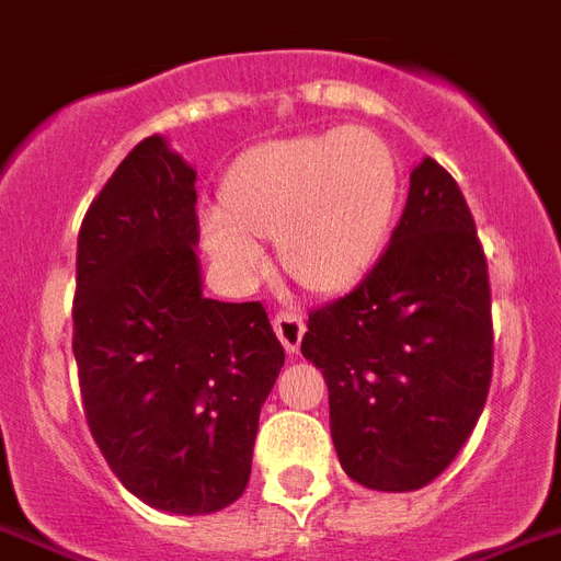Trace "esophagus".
<instances>
[{"label": "esophagus", "mask_w": 561, "mask_h": 561, "mask_svg": "<svg viewBox=\"0 0 561 561\" xmlns=\"http://www.w3.org/2000/svg\"><path fill=\"white\" fill-rule=\"evenodd\" d=\"M273 329H276V335H279L282 347L288 350V353H297L299 341H302V332H306L302 314H297V311H279V314L273 318Z\"/></svg>", "instance_id": "1"}]
</instances>
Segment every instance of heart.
<instances>
[{
  "label": "heart",
  "mask_w": 561,
  "mask_h": 561,
  "mask_svg": "<svg viewBox=\"0 0 561 561\" xmlns=\"http://www.w3.org/2000/svg\"><path fill=\"white\" fill-rule=\"evenodd\" d=\"M400 170L391 147L367 128L271 140L243 152L226 176V208L203 211V241L234 285L267 267L262 241L276 238L282 264L314 290H341L370 267L394 217Z\"/></svg>",
  "instance_id": "heart-1"
}]
</instances>
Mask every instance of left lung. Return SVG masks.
Segmentation results:
<instances>
[{
    "mask_svg": "<svg viewBox=\"0 0 561 561\" xmlns=\"http://www.w3.org/2000/svg\"><path fill=\"white\" fill-rule=\"evenodd\" d=\"M302 356L329 388L350 480L423 489L473 433L489 397V264L456 179L423 158L388 250L347 297L309 314Z\"/></svg>",
    "mask_w": 561,
    "mask_h": 561,
    "instance_id": "left-lung-1",
    "label": "left lung"
}]
</instances>
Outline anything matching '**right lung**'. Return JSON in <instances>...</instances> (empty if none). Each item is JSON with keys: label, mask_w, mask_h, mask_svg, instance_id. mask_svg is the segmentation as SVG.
Wrapping results in <instances>:
<instances>
[{"label": "right lung", "mask_w": 561, "mask_h": 561, "mask_svg": "<svg viewBox=\"0 0 561 561\" xmlns=\"http://www.w3.org/2000/svg\"><path fill=\"white\" fill-rule=\"evenodd\" d=\"M196 170L140 140L79 232L72 356L93 442L147 506L211 515L241 497L285 365L262 302L203 297Z\"/></svg>", "instance_id": "right-lung-1"}]
</instances>
